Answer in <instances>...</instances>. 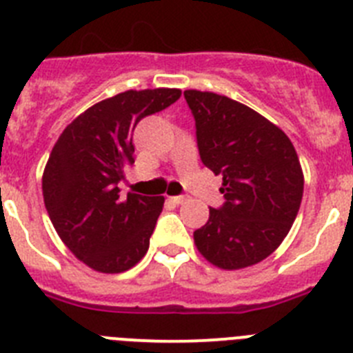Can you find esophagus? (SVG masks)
<instances>
[{
  "mask_svg": "<svg viewBox=\"0 0 353 353\" xmlns=\"http://www.w3.org/2000/svg\"><path fill=\"white\" fill-rule=\"evenodd\" d=\"M187 199H189V196L182 194V196H173V198H171V201H173V203H176V205H182V203H185Z\"/></svg>",
  "mask_w": 353,
  "mask_h": 353,
  "instance_id": "1",
  "label": "esophagus"
}]
</instances>
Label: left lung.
<instances>
[{
	"label": "left lung",
	"mask_w": 353,
	"mask_h": 353,
	"mask_svg": "<svg viewBox=\"0 0 353 353\" xmlns=\"http://www.w3.org/2000/svg\"><path fill=\"white\" fill-rule=\"evenodd\" d=\"M199 157L223 174L224 203L194 232L198 251L236 270L272 254L297 217L304 191L301 162L285 132L248 105L187 90Z\"/></svg>",
	"instance_id": "1"
}]
</instances>
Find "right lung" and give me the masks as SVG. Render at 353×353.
I'll list each match as a JSON object with an SVG mask.
<instances>
[{
    "label": "right lung",
    "mask_w": 353,
    "mask_h": 353,
    "mask_svg": "<svg viewBox=\"0 0 353 353\" xmlns=\"http://www.w3.org/2000/svg\"><path fill=\"white\" fill-rule=\"evenodd\" d=\"M176 88L118 93L86 109L56 141L43 171L49 219L81 261L105 274L130 269L148 251L162 196H120L134 164V129L179 101Z\"/></svg>",
    "instance_id": "1"
}]
</instances>
